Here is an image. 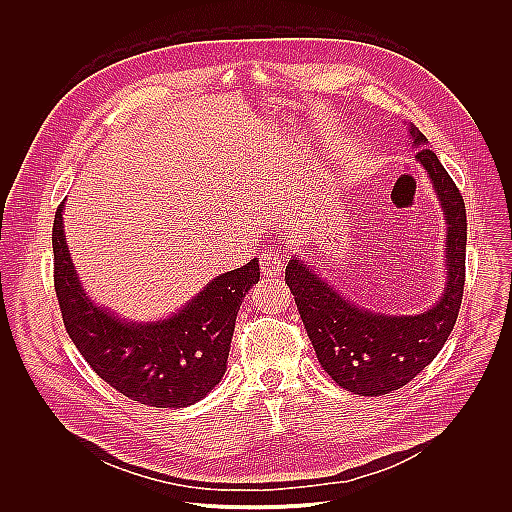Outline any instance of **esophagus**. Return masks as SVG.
Segmentation results:
<instances>
[{
	"instance_id": "1",
	"label": "esophagus",
	"mask_w": 512,
	"mask_h": 512,
	"mask_svg": "<svg viewBox=\"0 0 512 512\" xmlns=\"http://www.w3.org/2000/svg\"><path fill=\"white\" fill-rule=\"evenodd\" d=\"M259 265H261V273L265 277H275L283 271V257L275 251H265L261 257H259Z\"/></svg>"
}]
</instances>
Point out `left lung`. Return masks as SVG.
I'll return each mask as SVG.
<instances>
[{
  "instance_id": "obj_1",
  "label": "left lung",
  "mask_w": 512,
  "mask_h": 512,
  "mask_svg": "<svg viewBox=\"0 0 512 512\" xmlns=\"http://www.w3.org/2000/svg\"><path fill=\"white\" fill-rule=\"evenodd\" d=\"M409 139L419 153L443 207L447 283L439 301L419 315H387L355 305L313 271L299 255L291 257L285 281L321 367L331 379L361 397H379L415 379L447 343L463 301L467 211L463 195L427 149V137L411 123Z\"/></svg>"
}]
</instances>
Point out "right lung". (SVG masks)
<instances>
[{"mask_svg":"<svg viewBox=\"0 0 512 512\" xmlns=\"http://www.w3.org/2000/svg\"><path fill=\"white\" fill-rule=\"evenodd\" d=\"M63 207L53 221V281L63 325L83 359L141 405L181 409L205 399L227 371L235 319L259 281V261L211 279L165 319L127 321L85 293L65 241Z\"/></svg>","mask_w":512,"mask_h":512,"instance_id":"1","label":"right lung"}]
</instances>
